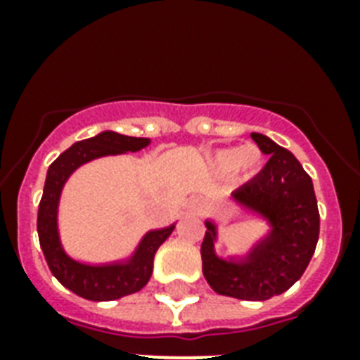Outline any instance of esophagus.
<instances>
[{
  "mask_svg": "<svg viewBox=\"0 0 360 360\" xmlns=\"http://www.w3.org/2000/svg\"><path fill=\"white\" fill-rule=\"evenodd\" d=\"M202 207H203V202L200 200V198H192L191 202H188V209H191V211H200Z\"/></svg>",
  "mask_w": 360,
  "mask_h": 360,
  "instance_id": "34e87169",
  "label": "esophagus"
}]
</instances>
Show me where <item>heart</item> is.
I'll use <instances>...</instances> for the list:
<instances>
[{
	"label": "heart",
	"instance_id": "obj_1",
	"mask_svg": "<svg viewBox=\"0 0 360 360\" xmlns=\"http://www.w3.org/2000/svg\"><path fill=\"white\" fill-rule=\"evenodd\" d=\"M262 151L256 146L222 147L209 155V168L217 174H236L240 179H250L262 168Z\"/></svg>",
	"mask_w": 360,
	"mask_h": 360
}]
</instances>
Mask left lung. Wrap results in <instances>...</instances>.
<instances>
[{
	"label": "left lung",
	"mask_w": 360,
	"mask_h": 360,
	"mask_svg": "<svg viewBox=\"0 0 360 360\" xmlns=\"http://www.w3.org/2000/svg\"><path fill=\"white\" fill-rule=\"evenodd\" d=\"M250 136L271 158L230 200L265 220L269 230L245 254L220 257L214 250L219 224L207 219L202 263L203 276L219 295L267 301L290 290L308 267L318 245L319 211L312 179L293 153L259 132Z\"/></svg>",
	"instance_id": "obj_1"
}]
</instances>
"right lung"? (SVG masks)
<instances>
[{
	"mask_svg": "<svg viewBox=\"0 0 360 360\" xmlns=\"http://www.w3.org/2000/svg\"><path fill=\"white\" fill-rule=\"evenodd\" d=\"M149 143H151L149 138H134L114 130H103L93 138L76 141L75 146L61 153L48 168L46 183L37 214V231H39L41 248L53 276L67 290L87 301H115L140 291L151 278L153 259L158 246L172 236L175 224L147 231L134 252L124 259L108 263L78 262L65 252L59 237L58 213L63 186L70 175L84 164L91 162L95 158L141 151Z\"/></svg>",
	"mask_w": 360,
	"mask_h": 360,
	"instance_id": "1",
	"label": "right lung"
}]
</instances>
